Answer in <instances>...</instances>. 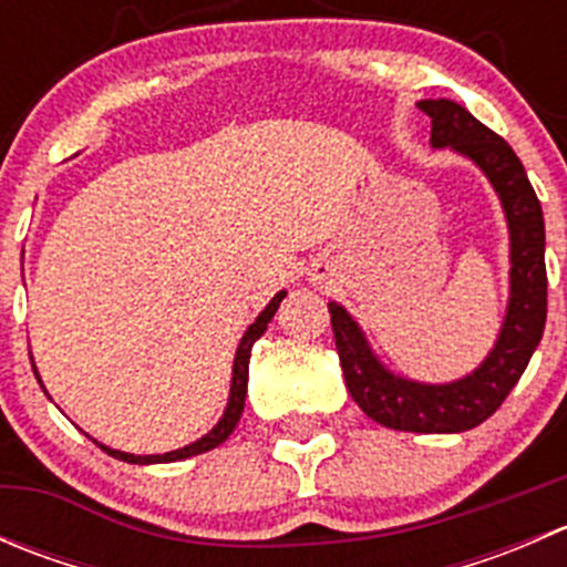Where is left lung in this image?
I'll use <instances>...</instances> for the list:
<instances>
[{"label":"left lung","instance_id":"1","mask_svg":"<svg viewBox=\"0 0 567 567\" xmlns=\"http://www.w3.org/2000/svg\"><path fill=\"white\" fill-rule=\"evenodd\" d=\"M416 106L431 117V147H450L477 164L505 210L511 233V296L502 329L488 357L463 379L425 384L392 373L370 348L357 318L329 301L337 353L351 398L370 420L392 431L461 433L488 420L527 370L546 326V227L543 208L524 164L502 136L450 99Z\"/></svg>","mask_w":567,"mask_h":567}]
</instances>
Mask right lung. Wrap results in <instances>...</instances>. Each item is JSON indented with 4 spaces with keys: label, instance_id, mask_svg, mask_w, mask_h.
<instances>
[{
    "label": "right lung",
    "instance_id": "add662e5",
    "mask_svg": "<svg viewBox=\"0 0 567 567\" xmlns=\"http://www.w3.org/2000/svg\"><path fill=\"white\" fill-rule=\"evenodd\" d=\"M288 296V290H279L277 296H274L271 301H268L266 310L260 312V316L255 318V323L249 326L247 331H244L241 342H238V351H236V359H233V381H230V398H227V409L225 414H221V420L216 422L214 427H210L208 433H205L203 439H197V442L186 444V447L181 450H173V453H164V455H134V453H123V450H112L106 447V444L101 442H93L99 444L101 450H104L106 455H112V458L117 461H125V463H140V466H147V463H173V461H183V458H192V455H199V453H208V450L219 447L221 442H225L227 436H230L233 431H236L238 420H241V411H244V400H247V381H249V357H251V346H255L257 340L262 337V331L268 329V323H271L274 312L279 310V301ZM32 359V357H30ZM32 370H35V379L38 384L43 386V381H40L38 375V368L35 362H32ZM45 392V390H43Z\"/></svg>",
    "mask_w": 567,
    "mask_h": 567
}]
</instances>
